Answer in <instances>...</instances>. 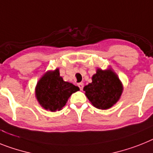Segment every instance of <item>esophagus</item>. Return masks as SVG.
<instances>
[{
    "mask_svg": "<svg viewBox=\"0 0 153 153\" xmlns=\"http://www.w3.org/2000/svg\"><path fill=\"white\" fill-rule=\"evenodd\" d=\"M78 85H79V88H80L81 90H82V88H83V87H84V84H83L82 82H79V84H78Z\"/></svg>",
    "mask_w": 153,
    "mask_h": 153,
    "instance_id": "obj_1",
    "label": "esophagus"
}]
</instances>
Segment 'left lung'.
I'll use <instances>...</instances> for the list:
<instances>
[{"instance_id":"left-lung-1","label":"left lung","mask_w":153,"mask_h":153,"mask_svg":"<svg viewBox=\"0 0 153 153\" xmlns=\"http://www.w3.org/2000/svg\"><path fill=\"white\" fill-rule=\"evenodd\" d=\"M123 84L111 68L96 69L92 82L83 88L92 105L100 110H107L116 104L123 92Z\"/></svg>"}]
</instances>
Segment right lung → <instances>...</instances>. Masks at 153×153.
<instances>
[{
  "instance_id": "add662e5",
  "label": "right lung",
  "mask_w": 153,
  "mask_h": 153,
  "mask_svg": "<svg viewBox=\"0 0 153 153\" xmlns=\"http://www.w3.org/2000/svg\"><path fill=\"white\" fill-rule=\"evenodd\" d=\"M79 88L64 81L59 68L47 71L38 81L35 88L36 100L43 109L55 112L65 106L69 97Z\"/></svg>"
}]
</instances>
